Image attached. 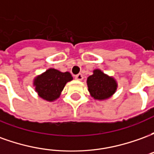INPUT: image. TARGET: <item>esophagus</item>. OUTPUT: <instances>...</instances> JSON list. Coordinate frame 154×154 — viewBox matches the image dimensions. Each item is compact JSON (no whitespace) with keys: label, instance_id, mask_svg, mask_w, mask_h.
<instances>
[{"label":"esophagus","instance_id":"34e87169","mask_svg":"<svg viewBox=\"0 0 154 154\" xmlns=\"http://www.w3.org/2000/svg\"><path fill=\"white\" fill-rule=\"evenodd\" d=\"M75 79H77V80L78 81H82V79H83V76H82V74H77V75H76L75 76Z\"/></svg>","mask_w":154,"mask_h":154}]
</instances>
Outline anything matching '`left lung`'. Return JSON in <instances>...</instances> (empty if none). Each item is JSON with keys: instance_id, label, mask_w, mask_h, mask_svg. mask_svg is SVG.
<instances>
[{"instance_id": "left-lung-1", "label": "left lung", "mask_w": 154, "mask_h": 154, "mask_svg": "<svg viewBox=\"0 0 154 154\" xmlns=\"http://www.w3.org/2000/svg\"><path fill=\"white\" fill-rule=\"evenodd\" d=\"M87 84L91 97L98 100L109 99L116 93L118 87L116 79L100 69H95L93 74L87 77Z\"/></svg>"}]
</instances>
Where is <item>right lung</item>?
Masks as SVG:
<instances>
[{"label":"right lung","mask_w":154,"mask_h":154,"mask_svg":"<svg viewBox=\"0 0 154 154\" xmlns=\"http://www.w3.org/2000/svg\"><path fill=\"white\" fill-rule=\"evenodd\" d=\"M72 80L70 72L49 68L34 79L33 85L38 96L48 101H54L59 98L67 82Z\"/></svg>","instance_id":"add662e5"}]
</instances>
